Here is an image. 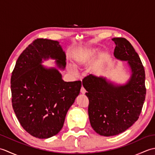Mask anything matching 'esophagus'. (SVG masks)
<instances>
[{"label":"esophagus","instance_id":"esophagus-1","mask_svg":"<svg viewBox=\"0 0 155 155\" xmlns=\"http://www.w3.org/2000/svg\"><path fill=\"white\" fill-rule=\"evenodd\" d=\"M86 90L84 89V88L83 87H82V88H81V93H82V94H85V93H86Z\"/></svg>","mask_w":155,"mask_h":155}]
</instances>
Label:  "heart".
Listing matches in <instances>:
<instances>
[{"instance_id":"obj_1","label":"heart","mask_w":155,"mask_h":155,"mask_svg":"<svg viewBox=\"0 0 155 155\" xmlns=\"http://www.w3.org/2000/svg\"><path fill=\"white\" fill-rule=\"evenodd\" d=\"M98 51H99V48L98 47L84 48L78 50L73 55L74 67L77 68H82L87 67L93 61ZM69 71L72 75H76L77 72L74 68H71Z\"/></svg>"}]
</instances>
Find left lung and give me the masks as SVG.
Here are the masks:
<instances>
[{
    "mask_svg": "<svg viewBox=\"0 0 155 155\" xmlns=\"http://www.w3.org/2000/svg\"><path fill=\"white\" fill-rule=\"evenodd\" d=\"M112 40L116 45L114 57L127 62L129 78L120 84L104 76L90 74L83 82L89 100L91 125L104 137L117 135L132 126L139 117L146 95L145 72L139 54L126 38Z\"/></svg>",
    "mask_w": 155,
    "mask_h": 155,
    "instance_id": "1",
    "label": "left lung"
}]
</instances>
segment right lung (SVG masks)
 I'll use <instances>...</instances> for the list:
<instances>
[{
    "instance_id": "1",
    "label": "right lung",
    "mask_w": 155,
    "mask_h": 155,
    "mask_svg": "<svg viewBox=\"0 0 155 155\" xmlns=\"http://www.w3.org/2000/svg\"><path fill=\"white\" fill-rule=\"evenodd\" d=\"M49 59L64 70L66 54L59 42L37 39L19 56L11 79L16 116L23 128L38 139H48L60 132L82 85L80 81L64 82L58 68L42 65Z\"/></svg>"
}]
</instances>
